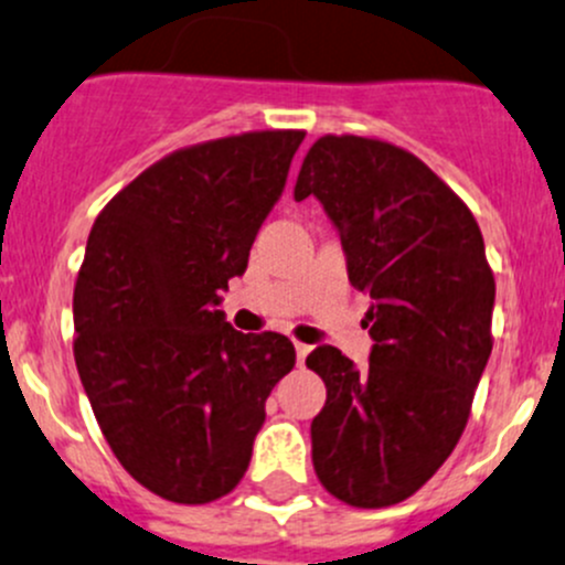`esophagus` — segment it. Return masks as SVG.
Masks as SVG:
<instances>
[{"instance_id":"1","label":"esophagus","mask_w":565,"mask_h":565,"mask_svg":"<svg viewBox=\"0 0 565 565\" xmlns=\"http://www.w3.org/2000/svg\"><path fill=\"white\" fill-rule=\"evenodd\" d=\"M307 353H310V345H305V342H296V362L305 364Z\"/></svg>"}]
</instances>
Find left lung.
<instances>
[{"instance_id":"8db88e82","label":"left lung","mask_w":565,"mask_h":565,"mask_svg":"<svg viewBox=\"0 0 565 565\" xmlns=\"http://www.w3.org/2000/svg\"><path fill=\"white\" fill-rule=\"evenodd\" d=\"M318 198L340 234L348 280L370 296V364L318 345L326 383L312 465L334 498L381 509L411 498L455 451L492 353L495 277L473 214L392 143L323 136L294 198Z\"/></svg>"}]
</instances>
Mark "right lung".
Returning <instances> with one entry per match:
<instances>
[{"label":"right lung","instance_id":"obj_1","mask_svg":"<svg viewBox=\"0 0 565 565\" xmlns=\"http://www.w3.org/2000/svg\"><path fill=\"white\" fill-rule=\"evenodd\" d=\"M299 130L168 154L97 214L73 296L75 367L127 473L173 503L234 490L288 337L242 334L217 310L280 201Z\"/></svg>","mask_w":565,"mask_h":565}]
</instances>
